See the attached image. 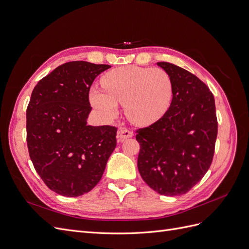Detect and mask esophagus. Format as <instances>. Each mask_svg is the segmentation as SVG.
<instances>
[{
  "label": "esophagus",
  "mask_w": 249,
  "mask_h": 249,
  "mask_svg": "<svg viewBox=\"0 0 249 249\" xmlns=\"http://www.w3.org/2000/svg\"><path fill=\"white\" fill-rule=\"evenodd\" d=\"M133 136V132L130 131L126 127H120L117 132V139L119 141H124L126 138H130Z\"/></svg>",
  "instance_id": "esophagus-1"
}]
</instances>
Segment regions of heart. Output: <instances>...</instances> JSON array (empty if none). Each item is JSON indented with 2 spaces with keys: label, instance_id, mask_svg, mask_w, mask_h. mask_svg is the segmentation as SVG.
Instances as JSON below:
<instances>
[{
  "label": "heart",
  "instance_id": "heart-1",
  "mask_svg": "<svg viewBox=\"0 0 249 249\" xmlns=\"http://www.w3.org/2000/svg\"><path fill=\"white\" fill-rule=\"evenodd\" d=\"M172 81L161 69L136 65L117 67L102 78V87L90 89V104L106 119L114 118L118 103L132 122L150 124L168 110L172 99Z\"/></svg>",
  "mask_w": 249,
  "mask_h": 249
}]
</instances>
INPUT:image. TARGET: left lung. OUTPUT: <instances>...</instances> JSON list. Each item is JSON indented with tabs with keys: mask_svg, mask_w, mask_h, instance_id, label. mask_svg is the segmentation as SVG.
<instances>
[{
	"mask_svg": "<svg viewBox=\"0 0 249 249\" xmlns=\"http://www.w3.org/2000/svg\"><path fill=\"white\" fill-rule=\"evenodd\" d=\"M172 81V101L156 123L136 131L140 144L138 170L153 190L166 196L189 191L213 161L217 138L215 100L193 73L158 62Z\"/></svg>",
	"mask_w": 249,
	"mask_h": 249,
	"instance_id": "8db88e82",
	"label": "left lung"
}]
</instances>
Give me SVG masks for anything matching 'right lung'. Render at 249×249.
I'll use <instances>...</instances> for the list:
<instances>
[{
  "mask_svg": "<svg viewBox=\"0 0 249 249\" xmlns=\"http://www.w3.org/2000/svg\"><path fill=\"white\" fill-rule=\"evenodd\" d=\"M107 64L71 61L34 87L27 108V144L34 168L52 191L76 197L100 182L116 146L117 129L87 124L89 90Z\"/></svg>",
  "mask_w": 249,
  "mask_h": 249,
  "instance_id": "add662e5",
  "label": "right lung"
}]
</instances>
